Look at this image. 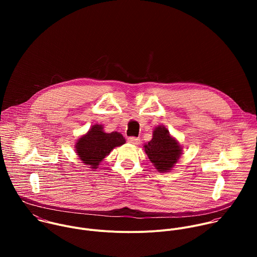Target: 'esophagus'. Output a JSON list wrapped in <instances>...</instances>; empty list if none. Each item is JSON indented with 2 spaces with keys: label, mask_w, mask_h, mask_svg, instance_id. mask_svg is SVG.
<instances>
[{
  "label": "esophagus",
  "mask_w": 257,
  "mask_h": 257,
  "mask_svg": "<svg viewBox=\"0 0 257 257\" xmlns=\"http://www.w3.org/2000/svg\"><path fill=\"white\" fill-rule=\"evenodd\" d=\"M128 142L131 143V144L137 145V144L140 143V139L137 138V137H129V138H128Z\"/></svg>",
  "instance_id": "esophagus-1"
}]
</instances>
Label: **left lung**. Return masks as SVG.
<instances>
[{
	"instance_id": "8db88e82",
	"label": "left lung",
	"mask_w": 257,
	"mask_h": 257,
	"mask_svg": "<svg viewBox=\"0 0 257 257\" xmlns=\"http://www.w3.org/2000/svg\"><path fill=\"white\" fill-rule=\"evenodd\" d=\"M143 148L150 161L160 173L170 172L182 155L181 145L164 126L156 127L153 139Z\"/></svg>"
}]
</instances>
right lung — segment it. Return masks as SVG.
<instances>
[{
    "label": "right lung",
    "mask_w": 257,
    "mask_h": 257,
    "mask_svg": "<svg viewBox=\"0 0 257 257\" xmlns=\"http://www.w3.org/2000/svg\"><path fill=\"white\" fill-rule=\"evenodd\" d=\"M125 142L126 140L121 133L116 131L105 133L102 125L95 124L77 140L75 151L83 164L89 166L90 169H97L100 162L109 153Z\"/></svg>",
    "instance_id": "right-lung-1"
}]
</instances>
